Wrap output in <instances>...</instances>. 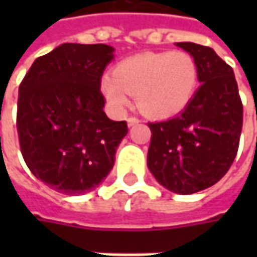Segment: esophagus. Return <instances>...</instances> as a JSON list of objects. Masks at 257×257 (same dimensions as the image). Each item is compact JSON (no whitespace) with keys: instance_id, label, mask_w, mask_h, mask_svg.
<instances>
[{"instance_id":"obj_1","label":"esophagus","mask_w":257,"mask_h":257,"mask_svg":"<svg viewBox=\"0 0 257 257\" xmlns=\"http://www.w3.org/2000/svg\"><path fill=\"white\" fill-rule=\"evenodd\" d=\"M139 123H140V118H137V117H128V118H127V124H128V125H134V124Z\"/></svg>"}]
</instances>
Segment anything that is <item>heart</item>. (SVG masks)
I'll return each instance as SVG.
<instances>
[{"label":"heart","instance_id":"obj_1","mask_svg":"<svg viewBox=\"0 0 257 257\" xmlns=\"http://www.w3.org/2000/svg\"><path fill=\"white\" fill-rule=\"evenodd\" d=\"M199 84V67L186 51L144 53L114 67L101 80V93L115 110L130 104V94L144 114L164 118L180 113Z\"/></svg>","mask_w":257,"mask_h":257}]
</instances>
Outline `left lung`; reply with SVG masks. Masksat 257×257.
<instances>
[{
	"instance_id": "left-lung-1",
	"label": "left lung",
	"mask_w": 257,
	"mask_h": 257,
	"mask_svg": "<svg viewBox=\"0 0 257 257\" xmlns=\"http://www.w3.org/2000/svg\"><path fill=\"white\" fill-rule=\"evenodd\" d=\"M199 67V90L182 113L149 123L147 167L156 180L179 194L202 192L219 182L237 154L243 104L233 68L210 47L177 43Z\"/></svg>"
}]
</instances>
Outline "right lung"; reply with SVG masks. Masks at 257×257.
Masks as SVG:
<instances>
[{
	"mask_svg": "<svg viewBox=\"0 0 257 257\" xmlns=\"http://www.w3.org/2000/svg\"><path fill=\"white\" fill-rule=\"evenodd\" d=\"M105 44L60 45L38 57L18 90L17 132L25 164L64 194L97 187L113 169L125 121L110 120L100 90L113 60Z\"/></svg>",
	"mask_w": 257,
	"mask_h": 257,
	"instance_id": "obj_1",
	"label": "right lung"
}]
</instances>
